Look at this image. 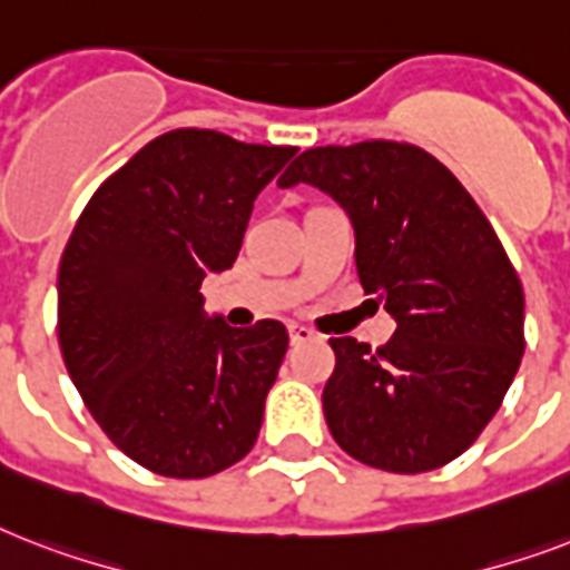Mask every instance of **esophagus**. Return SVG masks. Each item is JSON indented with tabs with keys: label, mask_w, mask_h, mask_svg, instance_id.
Segmentation results:
<instances>
[{
	"label": "esophagus",
	"mask_w": 570,
	"mask_h": 570,
	"mask_svg": "<svg viewBox=\"0 0 570 570\" xmlns=\"http://www.w3.org/2000/svg\"><path fill=\"white\" fill-rule=\"evenodd\" d=\"M286 331H289V343H293V346H302V343H311L313 340V331L307 328V325H298V322H289Z\"/></svg>",
	"instance_id": "esophagus-1"
}]
</instances>
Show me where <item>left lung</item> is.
<instances>
[{
    "instance_id": "left-lung-1",
    "label": "left lung",
    "mask_w": 570,
    "mask_h": 570,
    "mask_svg": "<svg viewBox=\"0 0 570 570\" xmlns=\"http://www.w3.org/2000/svg\"><path fill=\"white\" fill-rule=\"evenodd\" d=\"M334 197L355 230V266L396 334L355 337L322 407L334 441L370 468L425 473L459 459L491 423L523 357V289L476 200L414 145L313 147L277 180Z\"/></svg>"
}]
</instances>
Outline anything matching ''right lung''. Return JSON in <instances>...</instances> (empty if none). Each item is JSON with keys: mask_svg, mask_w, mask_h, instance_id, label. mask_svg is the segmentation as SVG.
Here are the masks:
<instances>
[{"mask_svg": "<svg viewBox=\"0 0 570 570\" xmlns=\"http://www.w3.org/2000/svg\"><path fill=\"white\" fill-rule=\"evenodd\" d=\"M295 147L174 129L102 183L58 266V343L79 396L141 468L204 479L245 459L289 334L206 316L200 284L242 248Z\"/></svg>", "mask_w": 570, "mask_h": 570, "instance_id": "obj_1", "label": "right lung"}]
</instances>
